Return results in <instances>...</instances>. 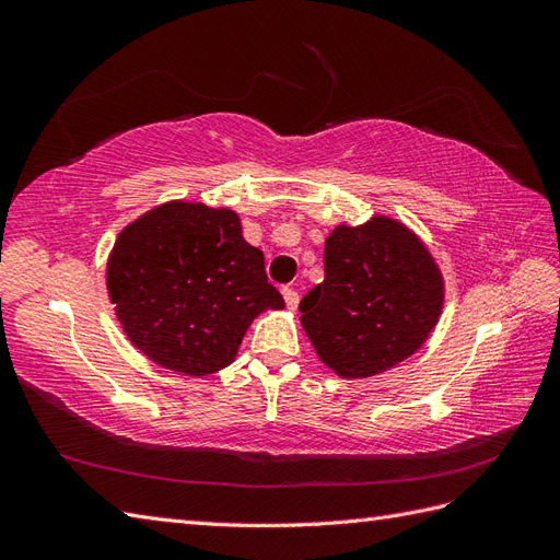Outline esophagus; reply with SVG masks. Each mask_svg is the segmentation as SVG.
Wrapping results in <instances>:
<instances>
[{
    "instance_id": "34e87169",
    "label": "esophagus",
    "mask_w": 560,
    "mask_h": 560,
    "mask_svg": "<svg viewBox=\"0 0 560 560\" xmlns=\"http://www.w3.org/2000/svg\"><path fill=\"white\" fill-rule=\"evenodd\" d=\"M282 296H284L287 308H296V306H299V292H296V290H292V287H284V290H282Z\"/></svg>"
}]
</instances>
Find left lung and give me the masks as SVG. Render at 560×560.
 Here are the masks:
<instances>
[{
	"instance_id": "left-lung-1",
	"label": "left lung",
	"mask_w": 560,
	"mask_h": 560,
	"mask_svg": "<svg viewBox=\"0 0 560 560\" xmlns=\"http://www.w3.org/2000/svg\"><path fill=\"white\" fill-rule=\"evenodd\" d=\"M444 306L428 247L395 219L338 226L325 280L301 299V325L319 360L343 378L383 374L425 343Z\"/></svg>"
}]
</instances>
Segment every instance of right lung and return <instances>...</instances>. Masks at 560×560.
<instances>
[{
    "label": "right lung",
    "mask_w": 560,
    "mask_h": 560,
    "mask_svg": "<svg viewBox=\"0 0 560 560\" xmlns=\"http://www.w3.org/2000/svg\"><path fill=\"white\" fill-rule=\"evenodd\" d=\"M107 290L132 346L189 376L229 366L252 319L284 308L238 214L202 202H165L126 226Z\"/></svg>",
    "instance_id": "obj_1"
}]
</instances>
